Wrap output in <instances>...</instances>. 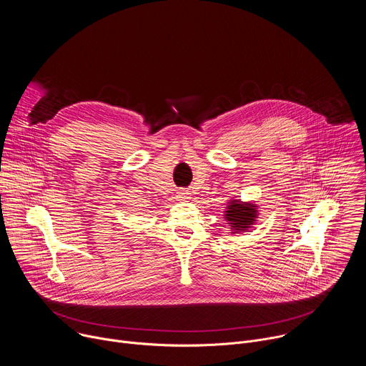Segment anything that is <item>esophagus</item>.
<instances>
[{
  "instance_id": "esophagus-1",
  "label": "esophagus",
  "mask_w": 366,
  "mask_h": 366,
  "mask_svg": "<svg viewBox=\"0 0 366 366\" xmlns=\"http://www.w3.org/2000/svg\"><path fill=\"white\" fill-rule=\"evenodd\" d=\"M178 198H181V199H188V198H189V192L185 191V189H179V191H178Z\"/></svg>"
}]
</instances>
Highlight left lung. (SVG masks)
I'll list each match as a JSON object with an SVG mask.
<instances>
[{"instance_id": "1", "label": "left lung", "mask_w": 366, "mask_h": 366, "mask_svg": "<svg viewBox=\"0 0 366 366\" xmlns=\"http://www.w3.org/2000/svg\"><path fill=\"white\" fill-rule=\"evenodd\" d=\"M253 204L249 205H243L237 201H232L229 205V210L226 212V219L227 222H230L232 227L234 230H246L247 227H250V224H253L254 219H256V210H254Z\"/></svg>"}]
</instances>
